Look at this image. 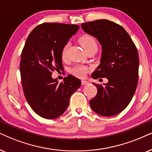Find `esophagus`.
<instances>
[{
  "label": "esophagus",
  "instance_id": "esophagus-1",
  "mask_svg": "<svg viewBox=\"0 0 152 152\" xmlns=\"http://www.w3.org/2000/svg\"><path fill=\"white\" fill-rule=\"evenodd\" d=\"M88 83H88V81H86V80H81L82 85H87V84H88Z\"/></svg>",
  "mask_w": 152,
  "mask_h": 152
}]
</instances>
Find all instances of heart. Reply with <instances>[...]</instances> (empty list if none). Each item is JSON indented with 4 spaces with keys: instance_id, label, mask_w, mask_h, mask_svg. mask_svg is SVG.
<instances>
[{
    "instance_id": "heart-1",
    "label": "heart",
    "mask_w": 152,
    "mask_h": 152,
    "mask_svg": "<svg viewBox=\"0 0 152 152\" xmlns=\"http://www.w3.org/2000/svg\"><path fill=\"white\" fill-rule=\"evenodd\" d=\"M78 41L83 49L85 50L86 53L91 50L97 51L98 48V43L96 38L90 34H83L78 38ZM69 48V43H66L63 46L62 49V53H61V56L63 60H66L68 58V50ZM88 68L87 66H83V65H76L74 68L72 69L71 72L75 76H77L79 78L85 77L86 75L88 72Z\"/></svg>"
}]
</instances>
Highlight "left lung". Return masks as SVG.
Returning <instances> with one entry per match:
<instances>
[{
	"label": "left lung",
	"mask_w": 152,
	"mask_h": 152,
	"mask_svg": "<svg viewBox=\"0 0 152 152\" xmlns=\"http://www.w3.org/2000/svg\"><path fill=\"white\" fill-rule=\"evenodd\" d=\"M83 31L95 36L102 47L100 64L92 74L95 79L106 78L108 83H93L97 95L90 101L95 112L112 116L129 104L137 88L139 56L137 48L126 31L114 22L99 20L81 24Z\"/></svg>",
	"instance_id": "obj_1"
}]
</instances>
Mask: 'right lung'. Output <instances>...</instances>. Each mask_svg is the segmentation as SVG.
Masks as SVG:
<instances>
[{
    "instance_id": "1",
    "label": "right lung",
    "mask_w": 152,
    "mask_h": 152,
    "mask_svg": "<svg viewBox=\"0 0 152 152\" xmlns=\"http://www.w3.org/2000/svg\"><path fill=\"white\" fill-rule=\"evenodd\" d=\"M78 28L76 24L43 23L32 30L24 44L20 66L23 91L33 111L43 118L64 114L71 95L81 84L72 75L61 83L51 76L63 68L62 49Z\"/></svg>"
}]
</instances>
